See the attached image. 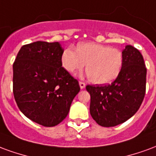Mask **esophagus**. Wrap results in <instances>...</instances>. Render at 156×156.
<instances>
[{"label": "esophagus", "instance_id": "esophagus-1", "mask_svg": "<svg viewBox=\"0 0 156 156\" xmlns=\"http://www.w3.org/2000/svg\"><path fill=\"white\" fill-rule=\"evenodd\" d=\"M80 87V89H84L85 87H86V84L84 82H81V81H80L79 82Z\"/></svg>", "mask_w": 156, "mask_h": 156}]
</instances>
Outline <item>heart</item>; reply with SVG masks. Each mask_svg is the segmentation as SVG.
Here are the masks:
<instances>
[{
  "label": "heart",
  "mask_w": 156,
  "mask_h": 156,
  "mask_svg": "<svg viewBox=\"0 0 156 156\" xmlns=\"http://www.w3.org/2000/svg\"><path fill=\"white\" fill-rule=\"evenodd\" d=\"M61 64L69 73L80 72L86 66V74L92 81L105 85L119 76L123 66V55L120 50L97 43H81L77 51L66 49L61 55Z\"/></svg>",
  "instance_id": "b5f03b06"
}]
</instances>
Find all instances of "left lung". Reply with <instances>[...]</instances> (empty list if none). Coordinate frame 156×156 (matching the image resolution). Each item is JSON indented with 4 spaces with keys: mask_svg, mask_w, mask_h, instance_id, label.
<instances>
[{
    "mask_svg": "<svg viewBox=\"0 0 156 156\" xmlns=\"http://www.w3.org/2000/svg\"><path fill=\"white\" fill-rule=\"evenodd\" d=\"M122 55V69L113 82L107 86H86L90 95V113L96 123L104 127L129 120L145 97L146 68L141 53L129 45Z\"/></svg>",
    "mask_w": 156,
    "mask_h": 156,
    "instance_id": "obj_1",
    "label": "left lung"
}]
</instances>
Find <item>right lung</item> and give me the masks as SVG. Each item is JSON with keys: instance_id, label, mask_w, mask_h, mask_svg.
I'll use <instances>...</instances> for the list:
<instances>
[{"instance_id": "right-lung-1", "label": "right lung", "mask_w": 156, "mask_h": 156, "mask_svg": "<svg viewBox=\"0 0 156 156\" xmlns=\"http://www.w3.org/2000/svg\"><path fill=\"white\" fill-rule=\"evenodd\" d=\"M64 49L59 42L23 45L13 64V94L20 111L45 127L67 116L80 91L77 80L62 67Z\"/></svg>"}]
</instances>
